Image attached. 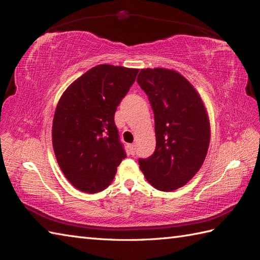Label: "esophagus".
Segmentation results:
<instances>
[{"mask_svg": "<svg viewBox=\"0 0 260 260\" xmlns=\"http://www.w3.org/2000/svg\"><path fill=\"white\" fill-rule=\"evenodd\" d=\"M129 148H130L131 154L135 155V153H136V145H135V144H130V145H129Z\"/></svg>", "mask_w": 260, "mask_h": 260, "instance_id": "obj_1", "label": "esophagus"}]
</instances>
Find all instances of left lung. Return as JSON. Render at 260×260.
<instances>
[{"label":"left lung","instance_id":"obj_1","mask_svg":"<svg viewBox=\"0 0 260 260\" xmlns=\"http://www.w3.org/2000/svg\"><path fill=\"white\" fill-rule=\"evenodd\" d=\"M154 112L156 148L139 165L155 188L175 191L185 185L205 160L210 124L200 94L176 70L141 69L137 79Z\"/></svg>","mask_w":260,"mask_h":260}]
</instances>
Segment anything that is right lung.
<instances>
[{
	"label": "right lung",
	"mask_w": 260,
	"mask_h": 260,
	"mask_svg": "<svg viewBox=\"0 0 260 260\" xmlns=\"http://www.w3.org/2000/svg\"><path fill=\"white\" fill-rule=\"evenodd\" d=\"M138 73L98 65L60 96L53 118V148L62 174L78 190L90 194L105 190L127 157L114 116Z\"/></svg>",
	"instance_id": "obj_1"
}]
</instances>
